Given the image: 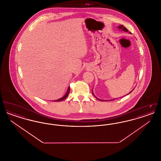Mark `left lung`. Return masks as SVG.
<instances>
[{"mask_svg": "<svg viewBox=\"0 0 161 161\" xmlns=\"http://www.w3.org/2000/svg\"><path fill=\"white\" fill-rule=\"evenodd\" d=\"M118 28L119 29L123 30V31H126V32H128V31H129V30H128L125 27H124V26H123V25H119V26H118ZM131 92H132V91H131L129 93H130ZM92 93H93V91H92ZM94 96H95V95H94ZM96 98H97V97H96ZM97 99H98V100H101V101H104V100H100V99H98V98H97Z\"/></svg>", "mask_w": 161, "mask_h": 161, "instance_id": "obj_1", "label": "left lung"}]
</instances>
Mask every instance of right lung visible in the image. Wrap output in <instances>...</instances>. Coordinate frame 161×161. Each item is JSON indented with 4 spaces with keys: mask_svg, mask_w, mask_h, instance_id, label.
<instances>
[{
    "mask_svg": "<svg viewBox=\"0 0 161 161\" xmlns=\"http://www.w3.org/2000/svg\"><path fill=\"white\" fill-rule=\"evenodd\" d=\"M69 92H70V87H68V91H67L66 93L65 94V95H64L63 97H62V98H61L59 99V100H55V101H63V100H65V99L67 98V97L68 96Z\"/></svg>",
    "mask_w": 161,
    "mask_h": 161,
    "instance_id": "add662e5",
    "label": "right lung"
}]
</instances>
